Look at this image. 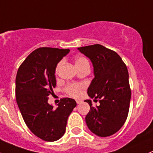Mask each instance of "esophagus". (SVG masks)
Listing matches in <instances>:
<instances>
[{"label":"esophagus","instance_id":"1","mask_svg":"<svg viewBox=\"0 0 153 153\" xmlns=\"http://www.w3.org/2000/svg\"><path fill=\"white\" fill-rule=\"evenodd\" d=\"M76 104H79L81 102H82V101H81V100H76Z\"/></svg>","mask_w":153,"mask_h":153}]
</instances>
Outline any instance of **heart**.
<instances>
[{
    "label": "heart",
    "mask_w": 153,
    "mask_h": 153,
    "mask_svg": "<svg viewBox=\"0 0 153 153\" xmlns=\"http://www.w3.org/2000/svg\"><path fill=\"white\" fill-rule=\"evenodd\" d=\"M62 64V62H60L58 64L57 67H56V71H59ZM88 65H89L88 61L87 60L85 57L79 56V57H76L75 59V65L76 67L77 68V69L78 68H82V67ZM81 88H82V86H81V85H79V84L71 83L68 84V85L65 87V91H66L69 95L73 96V97H78V96H79L81 94Z\"/></svg>",
    "instance_id": "obj_1"
}]
</instances>
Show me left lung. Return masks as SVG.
<instances>
[{
	"mask_svg": "<svg viewBox=\"0 0 153 153\" xmlns=\"http://www.w3.org/2000/svg\"><path fill=\"white\" fill-rule=\"evenodd\" d=\"M78 50L89 58L94 67V78L87 92L100 103L94 107L91 100L84 101L90 106L85 116L87 126L99 137L114 134L126 123L129 111L131 91L127 67L116 52L102 45L82 46Z\"/></svg>",
	"mask_w": 153,
	"mask_h": 153,
	"instance_id": "1",
	"label": "left lung"
}]
</instances>
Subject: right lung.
I'll list each match as a JSON object with an SVG mask.
<instances>
[{
	"instance_id": "1",
	"label": "right lung",
	"mask_w": 153,
	"mask_h": 153,
	"mask_svg": "<svg viewBox=\"0 0 153 153\" xmlns=\"http://www.w3.org/2000/svg\"><path fill=\"white\" fill-rule=\"evenodd\" d=\"M70 49L41 47L25 59L17 71L16 98L25 123L30 131L45 141L58 140L66 130L69 115L76 106L75 100L61 99L56 109L48 104L56 85L57 64Z\"/></svg>"
}]
</instances>
